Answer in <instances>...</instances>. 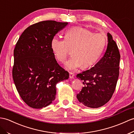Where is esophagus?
<instances>
[{
	"mask_svg": "<svg viewBox=\"0 0 134 134\" xmlns=\"http://www.w3.org/2000/svg\"><path fill=\"white\" fill-rule=\"evenodd\" d=\"M69 77H70V78H73L74 77V74L73 73L70 72L69 73Z\"/></svg>",
	"mask_w": 134,
	"mask_h": 134,
	"instance_id": "1",
	"label": "esophagus"
}]
</instances>
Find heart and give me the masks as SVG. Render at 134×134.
Segmentation results:
<instances>
[{
    "instance_id": "heart-1",
    "label": "heart",
    "mask_w": 134,
    "mask_h": 134,
    "mask_svg": "<svg viewBox=\"0 0 134 134\" xmlns=\"http://www.w3.org/2000/svg\"><path fill=\"white\" fill-rule=\"evenodd\" d=\"M106 38L101 34H94L89 29L74 27L68 29L65 39L52 38L51 48L55 58L64 63L72 51L73 57L65 64L68 70H75L93 66L98 61L105 49Z\"/></svg>"
}]
</instances>
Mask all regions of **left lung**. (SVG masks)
I'll list each match as a JSON object with an SVG mask.
<instances>
[{
    "label": "left lung",
    "mask_w": 134,
    "mask_h": 134,
    "mask_svg": "<svg viewBox=\"0 0 134 134\" xmlns=\"http://www.w3.org/2000/svg\"><path fill=\"white\" fill-rule=\"evenodd\" d=\"M107 37L108 44L103 56L90 69L77 75L84 85L77 94V99L91 108H98L109 102L119 77V51L110 34H107Z\"/></svg>",
    "instance_id": "8db88e82"
}]
</instances>
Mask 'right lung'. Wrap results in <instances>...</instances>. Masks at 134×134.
Segmentation results:
<instances>
[{
  "mask_svg": "<svg viewBox=\"0 0 134 134\" xmlns=\"http://www.w3.org/2000/svg\"><path fill=\"white\" fill-rule=\"evenodd\" d=\"M68 24L40 21L25 29L16 42L13 80L21 99L32 108L50 105L56 98L57 83L69 78L51 48L52 38Z\"/></svg>",
  "mask_w": 134,
  "mask_h": 134,
  "instance_id": "1",
  "label": "right lung"
}]
</instances>
